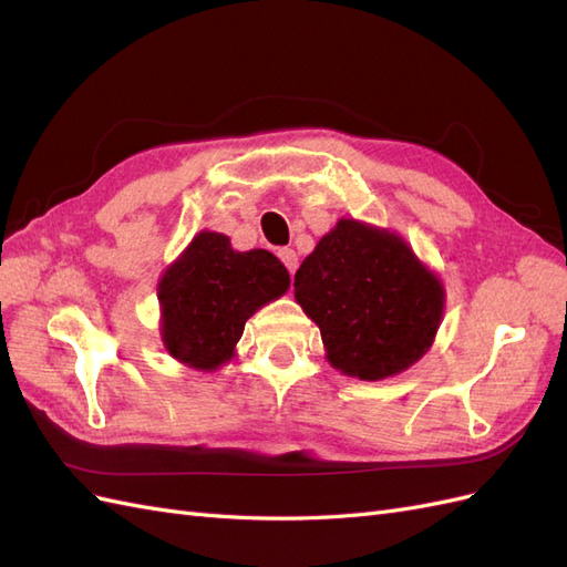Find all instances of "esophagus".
<instances>
[{"mask_svg":"<svg viewBox=\"0 0 567 567\" xmlns=\"http://www.w3.org/2000/svg\"><path fill=\"white\" fill-rule=\"evenodd\" d=\"M279 257H281V262L286 265V269L293 274L296 269H298V252L293 250V248H281L279 250Z\"/></svg>","mask_w":567,"mask_h":567,"instance_id":"obj_1","label":"esophagus"}]
</instances>
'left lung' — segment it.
I'll list each match as a JSON object with an SVG mask.
<instances>
[{"label":"left lung","instance_id":"1","mask_svg":"<svg viewBox=\"0 0 567 567\" xmlns=\"http://www.w3.org/2000/svg\"><path fill=\"white\" fill-rule=\"evenodd\" d=\"M296 300L326 359L359 381L406 371L431 350L444 286L398 231L342 217L296 271Z\"/></svg>","mask_w":567,"mask_h":567}]
</instances>
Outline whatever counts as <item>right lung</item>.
<instances>
[{
  "instance_id": "right-lung-1",
  "label": "right lung",
  "mask_w": 567,
  "mask_h": 567,
  "mask_svg": "<svg viewBox=\"0 0 567 567\" xmlns=\"http://www.w3.org/2000/svg\"><path fill=\"white\" fill-rule=\"evenodd\" d=\"M288 288L277 255L234 250L229 236L203 229L158 281L163 348L188 369L217 371L236 354L246 321Z\"/></svg>"
}]
</instances>
